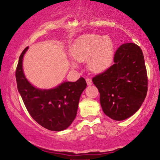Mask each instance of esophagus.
<instances>
[{"mask_svg":"<svg viewBox=\"0 0 160 160\" xmlns=\"http://www.w3.org/2000/svg\"><path fill=\"white\" fill-rule=\"evenodd\" d=\"M86 82H87V84L88 85H91L92 84V79L90 78H87Z\"/></svg>","mask_w":160,"mask_h":160,"instance_id":"obj_1","label":"esophagus"}]
</instances>
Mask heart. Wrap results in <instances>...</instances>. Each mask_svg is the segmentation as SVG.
Instances as JSON below:
<instances>
[{
	"mask_svg": "<svg viewBox=\"0 0 160 160\" xmlns=\"http://www.w3.org/2000/svg\"><path fill=\"white\" fill-rule=\"evenodd\" d=\"M113 52V43L109 37L102 38L99 35H88L78 41L73 54L78 61H86L89 58V68L100 72L108 68ZM73 65L76 67L74 62Z\"/></svg>",
	"mask_w": 160,
	"mask_h": 160,
	"instance_id": "heart-1",
	"label": "heart"
}]
</instances>
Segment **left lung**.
Listing matches in <instances>:
<instances>
[{
	"mask_svg": "<svg viewBox=\"0 0 160 160\" xmlns=\"http://www.w3.org/2000/svg\"><path fill=\"white\" fill-rule=\"evenodd\" d=\"M114 64L92 78L100 92L105 114L121 121L132 116L145 100L147 72L143 52L134 43L120 46L113 57Z\"/></svg>",
	"mask_w": 160,
	"mask_h": 160,
	"instance_id": "1",
	"label": "left lung"
}]
</instances>
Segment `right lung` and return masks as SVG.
<instances>
[{
  "mask_svg": "<svg viewBox=\"0 0 160 160\" xmlns=\"http://www.w3.org/2000/svg\"><path fill=\"white\" fill-rule=\"evenodd\" d=\"M19 56L16 69L17 89L28 113L41 126L52 131H61L71 125L76 117L80 96L87 87L83 77L75 82H65L52 89L36 88L26 79L22 71L23 56Z\"/></svg>",
  "mask_w": 160,
  "mask_h": 160,
  "instance_id": "1",
  "label": "right lung"
}]
</instances>
